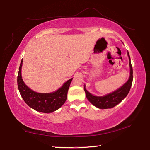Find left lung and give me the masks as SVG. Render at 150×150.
<instances>
[{
	"instance_id": "left-lung-1",
	"label": "left lung",
	"mask_w": 150,
	"mask_h": 150,
	"mask_svg": "<svg viewBox=\"0 0 150 150\" xmlns=\"http://www.w3.org/2000/svg\"><path fill=\"white\" fill-rule=\"evenodd\" d=\"M127 55L129 58V66L130 69H131L130 70L131 71L130 72V77L128 81L120 89L113 93H110V94L103 96V97H96V96L91 95V93L87 91L84 87V91L86 92L87 98L95 106L100 109L112 108L121 103L128 95L132 86L133 76H132V67L129 52L127 53Z\"/></svg>"
}]
</instances>
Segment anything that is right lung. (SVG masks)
<instances>
[{
  "mask_svg": "<svg viewBox=\"0 0 150 150\" xmlns=\"http://www.w3.org/2000/svg\"><path fill=\"white\" fill-rule=\"evenodd\" d=\"M23 59L19 68L18 76V89L23 99L30 108L38 112L51 113L63 105L67 98L68 90L72 78L63 84L60 89L51 93H39L29 89L23 82L21 77V67Z\"/></svg>",
  "mask_w": 150,
  "mask_h": 150,
  "instance_id": "right-lung-1",
  "label": "right lung"
}]
</instances>
